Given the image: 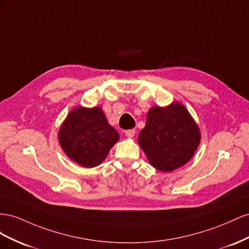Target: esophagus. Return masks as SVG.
<instances>
[{
    "mask_svg": "<svg viewBox=\"0 0 249 249\" xmlns=\"http://www.w3.org/2000/svg\"><path fill=\"white\" fill-rule=\"evenodd\" d=\"M125 136L128 138V139H131L133 138L134 136H136V130L134 129H130V130H126L125 131Z\"/></svg>",
    "mask_w": 249,
    "mask_h": 249,
    "instance_id": "esophagus-1",
    "label": "esophagus"
}]
</instances>
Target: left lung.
<instances>
[{
  "label": "left lung",
  "instance_id": "8db88e82",
  "mask_svg": "<svg viewBox=\"0 0 249 249\" xmlns=\"http://www.w3.org/2000/svg\"><path fill=\"white\" fill-rule=\"evenodd\" d=\"M201 132L189 110L174 101L165 107L152 106L138 142L150 165L171 172L186 165L200 144Z\"/></svg>",
  "mask_w": 249,
  "mask_h": 249
}]
</instances>
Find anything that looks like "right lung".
Listing matches in <instances>:
<instances>
[{
  "label": "right lung",
  "instance_id": "obj_1",
  "mask_svg": "<svg viewBox=\"0 0 249 249\" xmlns=\"http://www.w3.org/2000/svg\"><path fill=\"white\" fill-rule=\"evenodd\" d=\"M119 139V132L109 125L100 106H76L68 113L58 131L62 151L84 168L100 165Z\"/></svg>",
  "mask_w": 249,
  "mask_h": 249
}]
</instances>
